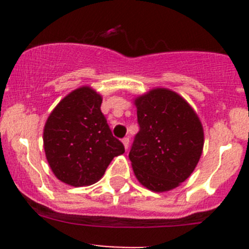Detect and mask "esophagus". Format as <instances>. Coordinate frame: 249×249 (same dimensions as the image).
<instances>
[{
  "instance_id": "esophagus-1",
  "label": "esophagus",
  "mask_w": 249,
  "mask_h": 249,
  "mask_svg": "<svg viewBox=\"0 0 249 249\" xmlns=\"http://www.w3.org/2000/svg\"><path fill=\"white\" fill-rule=\"evenodd\" d=\"M129 143H130L129 137H124V139H123V144H124L125 149H127V148H129Z\"/></svg>"
}]
</instances>
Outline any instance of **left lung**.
Returning <instances> with one entry per match:
<instances>
[{
  "label": "left lung",
  "mask_w": 249,
  "mask_h": 249,
  "mask_svg": "<svg viewBox=\"0 0 249 249\" xmlns=\"http://www.w3.org/2000/svg\"><path fill=\"white\" fill-rule=\"evenodd\" d=\"M135 105L140 131L129 153L135 176L152 192L177 188L202 154L199 117L182 96L165 88L139 96Z\"/></svg>",
  "instance_id": "1"
}]
</instances>
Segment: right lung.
Listing matches in <instances>:
<instances>
[{
	"label": "right lung",
	"mask_w": 249,
	"mask_h": 249,
	"mask_svg": "<svg viewBox=\"0 0 249 249\" xmlns=\"http://www.w3.org/2000/svg\"><path fill=\"white\" fill-rule=\"evenodd\" d=\"M102 96L89 87L70 92L48 117L44 152L57 179L72 187L96 183L113 158L125 152L101 112Z\"/></svg>",
	"instance_id": "1"
}]
</instances>
